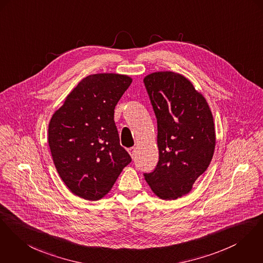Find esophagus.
Masks as SVG:
<instances>
[{"instance_id":"34e87169","label":"esophagus","mask_w":263,"mask_h":263,"mask_svg":"<svg viewBox=\"0 0 263 263\" xmlns=\"http://www.w3.org/2000/svg\"><path fill=\"white\" fill-rule=\"evenodd\" d=\"M135 151H136V148H135V147H130V148H128V152H129V154L131 155L132 158H134Z\"/></svg>"}]
</instances>
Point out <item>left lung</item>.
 I'll return each mask as SVG.
<instances>
[{"instance_id":"8db88e82","label":"left lung","mask_w":263,"mask_h":263,"mask_svg":"<svg viewBox=\"0 0 263 263\" xmlns=\"http://www.w3.org/2000/svg\"><path fill=\"white\" fill-rule=\"evenodd\" d=\"M157 119L159 161L144 173L161 199L188 194L212 160L215 149L213 116L202 94L181 74L164 71L144 78Z\"/></svg>"}]
</instances>
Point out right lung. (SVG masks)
I'll list each match as a JSON object with an SVG mask.
<instances>
[{"instance_id": "add662e5", "label": "right lung", "mask_w": 263, "mask_h": 263, "mask_svg": "<svg viewBox=\"0 0 263 263\" xmlns=\"http://www.w3.org/2000/svg\"><path fill=\"white\" fill-rule=\"evenodd\" d=\"M132 79L103 73L84 78L53 114L48 142L62 180L75 195L99 200L131 157L120 145L115 106Z\"/></svg>"}]
</instances>
